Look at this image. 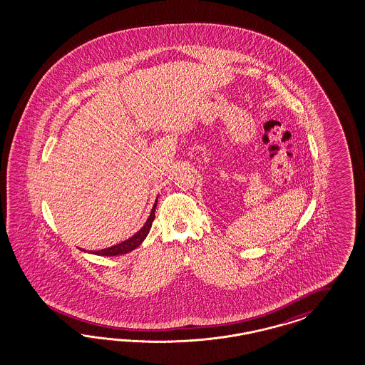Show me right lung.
<instances>
[{
  "label": "right lung",
  "mask_w": 365,
  "mask_h": 365,
  "mask_svg": "<svg viewBox=\"0 0 365 365\" xmlns=\"http://www.w3.org/2000/svg\"><path fill=\"white\" fill-rule=\"evenodd\" d=\"M156 203H158V198L155 199L154 206H153L151 212H150V215H148L147 221L144 223L143 227H142L140 230H138V232H135L133 237H130L128 240H125V241H123V242L118 243V245H113V246H110V247H107V249L98 250V252H89V253L96 255H106V257H113V255H127V253H130V252L135 250L136 247H139V246L142 245V242H143L144 240H145L147 234L150 232V229H151V226H153V221L155 220V209H156ZM81 250H83V252H86L84 249H81Z\"/></svg>",
  "instance_id": "right-lung-1"
}]
</instances>
